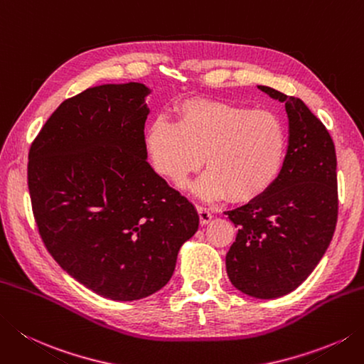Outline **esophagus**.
Masks as SVG:
<instances>
[{
	"mask_svg": "<svg viewBox=\"0 0 364 364\" xmlns=\"http://www.w3.org/2000/svg\"><path fill=\"white\" fill-rule=\"evenodd\" d=\"M197 213H198V219H200V224L202 225H205V224H208L210 220H211V213L206 210V208H203V206H197Z\"/></svg>",
	"mask_w": 364,
	"mask_h": 364,
	"instance_id": "1",
	"label": "esophagus"
}]
</instances>
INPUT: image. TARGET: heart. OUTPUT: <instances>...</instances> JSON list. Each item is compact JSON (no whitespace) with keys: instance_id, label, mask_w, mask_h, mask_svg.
Listing matches in <instances>:
<instances>
[{"instance_id":"1","label":"heart","mask_w":364,"mask_h":364,"mask_svg":"<svg viewBox=\"0 0 364 364\" xmlns=\"http://www.w3.org/2000/svg\"><path fill=\"white\" fill-rule=\"evenodd\" d=\"M176 124L154 119L146 149L156 172L178 188L203 164L208 167L196 194L203 198L249 202L273 186L287 153L282 119L265 109L215 99H189L178 105Z\"/></svg>"}]
</instances>
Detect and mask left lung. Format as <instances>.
Returning a JSON list of instances; mask_svg holds the SVG:
<instances>
[{
  "label": "left lung",
  "mask_w": 364,
  "mask_h": 364,
  "mask_svg": "<svg viewBox=\"0 0 364 364\" xmlns=\"http://www.w3.org/2000/svg\"><path fill=\"white\" fill-rule=\"evenodd\" d=\"M259 90L286 104L287 154L265 194L225 211L238 230L225 268L243 294L272 300L300 286L330 246L338 220L336 149L301 99L262 85Z\"/></svg>",
  "instance_id": "obj_1"
}]
</instances>
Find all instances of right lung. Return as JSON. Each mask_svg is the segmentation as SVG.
Returning <instances> with one entry per match:
<instances>
[{
    "label": "right lung",
    "mask_w": 364,
    "mask_h": 364,
    "mask_svg": "<svg viewBox=\"0 0 364 364\" xmlns=\"http://www.w3.org/2000/svg\"><path fill=\"white\" fill-rule=\"evenodd\" d=\"M144 83L69 97L28 154L33 215L47 251L85 287L115 301L153 295L198 229L186 197L146 162Z\"/></svg>",
    "instance_id": "obj_1"
}]
</instances>
